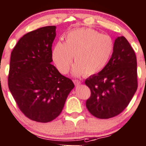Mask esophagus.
Listing matches in <instances>:
<instances>
[{
    "mask_svg": "<svg viewBox=\"0 0 146 146\" xmlns=\"http://www.w3.org/2000/svg\"><path fill=\"white\" fill-rule=\"evenodd\" d=\"M74 83L76 86H79L81 84V81H79V80H74Z\"/></svg>",
    "mask_w": 146,
    "mask_h": 146,
    "instance_id": "1",
    "label": "esophagus"
}]
</instances>
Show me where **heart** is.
<instances>
[{
	"instance_id": "1",
	"label": "heart",
	"mask_w": 146,
	"mask_h": 146,
	"mask_svg": "<svg viewBox=\"0 0 146 146\" xmlns=\"http://www.w3.org/2000/svg\"><path fill=\"white\" fill-rule=\"evenodd\" d=\"M65 40L56 42L51 51L53 62L62 74L68 72L74 56V76L96 74L106 66L114 48L111 37L88 28L70 31Z\"/></svg>"
}]
</instances>
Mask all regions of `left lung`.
Here are the masks:
<instances>
[{"label":"left lung","mask_w":146,"mask_h":146,"mask_svg":"<svg viewBox=\"0 0 146 146\" xmlns=\"http://www.w3.org/2000/svg\"><path fill=\"white\" fill-rule=\"evenodd\" d=\"M136 66V55L131 45L125 37H117L106 66L85 81L91 91L86 107L92 115L111 118L127 106L137 90Z\"/></svg>","instance_id":"8db88e82"}]
</instances>
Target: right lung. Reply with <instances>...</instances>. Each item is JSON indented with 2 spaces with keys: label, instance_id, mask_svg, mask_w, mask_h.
Here are the masks:
<instances>
[{
  "label": "right lung",
  "instance_id": "right-lung-1",
  "mask_svg": "<svg viewBox=\"0 0 146 146\" xmlns=\"http://www.w3.org/2000/svg\"><path fill=\"white\" fill-rule=\"evenodd\" d=\"M56 29L49 26L28 33L11 53L10 91L21 112L39 123L58 116L74 88L72 81L51 64Z\"/></svg>",
  "mask_w": 146,
  "mask_h": 146
}]
</instances>
